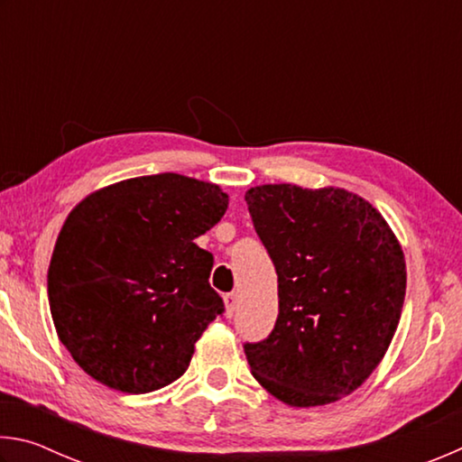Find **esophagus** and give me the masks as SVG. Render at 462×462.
I'll list each match as a JSON object with an SVG mask.
<instances>
[{
	"mask_svg": "<svg viewBox=\"0 0 462 462\" xmlns=\"http://www.w3.org/2000/svg\"><path fill=\"white\" fill-rule=\"evenodd\" d=\"M224 303H226V316L232 318L234 311H236V306H238V295L236 293H226Z\"/></svg>",
	"mask_w": 462,
	"mask_h": 462,
	"instance_id": "1",
	"label": "esophagus"
}]
</instances>
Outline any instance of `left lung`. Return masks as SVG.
<instances>
[{
  "label": "left lung",
  "instance_id": "1",
  "mask_svg": "<svg viewBox=\"0 0 462 462\" xmlns=\"http://www.w3.org/2000/svg\"><path fill=\"white\" fill-rule=\"evenodd\" d=\"M245 199L279 283L275 328L245 344L253 377L291 408L338 402L377 369L400 324V242L369 201L340 187L259 185Z\"/></svg>",
  "mask_w": 462,
  "mask_h": 462
}]
</instances>
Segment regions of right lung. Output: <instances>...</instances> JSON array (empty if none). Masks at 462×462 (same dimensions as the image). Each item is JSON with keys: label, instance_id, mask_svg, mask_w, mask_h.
<instances>
[{"label": "right lung", "instance_id": "obj_1", "mask_svg": "<svg viewBox=\"0 0 462 462\" xmlns=\"http://www.w3.org/2000/svg\"><path fill=\"white\" fill-rule=\"evenodd\" d=\"M214 183L161 173L93 191L67 216L49 267L59 340L104 385L148 393L181 377L224 311L214 256L195 245L222 220Z\"/></svg>", "mask_w": 462, "mask_h": 462}]
</instances>
